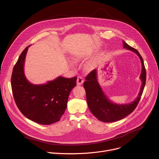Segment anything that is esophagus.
I'll use <instances>...</instances> for the list:
<instances>
[{
	"label": "esophagus",
	"instance_id": "1",
	"mask_svg": "<svg viewBox=\"0 0 159 159\" xmlns=\"http://www.w3.org/2000/svg\"><path fill=\"white\" fill-rule=\"evenodd\" d=\"M83 82H84V79H83V78H82V77H80V76H79V77H77V85H82V84H83Z\"/></svg>",
	"mask_w": 159,
	"mask_h": 159
}]
</instances>
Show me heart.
Wrapping results in <instances>:
<instances>
[{
	"mask_svg": "<svg viewBox=\"0 0 159 159\" xmlns=\"http://www.w3.org/2000/svg\"><path fill=\"white\" fill-rule=\"evenodd\" d=\"M80 58H79V57H77V58H75V61H79V60H80Z\"/></svg>",
	"mask_w": 159,
	"mask_h": 159,
	"instance_id": "heart-1",
	"label": "heart"
}]
</instances>
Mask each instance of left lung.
Wrapping results in <instances>:
<instances>
[{
  "label": "left lung",
  "mask_w": 159,
  "mask_h": 159,
  "mask_svg": "<svg viewBox=\"0 0 159 159\" xmlns=\"http://www.w3.org/2000/svg\"><path fill=\"white\" fill-rule=\"evenodd\" d=\"M123 43V48L137 54L142 63V69L140 78L142 84L137 98L128 104H118L111 102L103 92L98 81L96 69L93 70L87 75L84 83L87 105L90 111L99 121L105 123L119 121L131 114L137 106L145 85L146 70L142 56L137 50L130 47L124 41Z\"/></svg>",
  "instance_id": "obj_1"
}]
</instances>
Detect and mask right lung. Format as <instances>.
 <instances>
[{"mask_svg": "<svg viewBox=\"0 0 159 159\" xmlns=\"http://www.w3.org/2000/svg\"><path fill=\"white\" fill-rule=\"evenodd\" d=\"M30 47L21 53L14 66L11 77L14 99L22 114L27 118L41 125H50L58 121L63 115L77 78L60 76L47 84H32L24 72L25 58Z\"/></svg>", "mask_w": 159, "mask_h": 159, "instance_id": "obj_1", "label": "right lung"}]
</instances>
